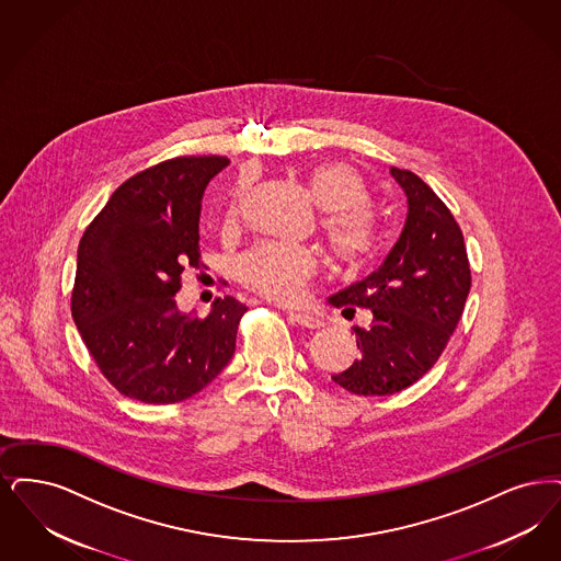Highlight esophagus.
<instances>
[{"label":"esophagus","instance_id":"esophagus-1","mask_svg":"<svg viewBox=\"0 0 561 561\" xmlns=\"http://www.w3.org/2000/svg\"><path fill=\"white\" fill-rule=\"evenodd\" d=\"M289 320L299 324V327H306V329H320L324 327V322L320 318L310 314V312H299V310H291L289 312Z\"/></svg>","mask_w":561,"mask_h":561}]
</instances>
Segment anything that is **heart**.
Here are the masks:
<instances>
[{"label": "heart", "mask_w": 561, "mask_h": 561, "mask_svg": "<svg viewBox=\"0 0 561 561\" xmlns=\"http://www.w3.org/2000/svg\"><path fill=\"white\" fill-rule=\"evenodd\" d=\"M306 182L322 207L320 228L335 260L352 270L373 262L383 247V232L370 211V195L360 173L345 163H320L308 171ZM247 191L249 175H243L228 196V221L239 218ZM317 270L312 249L278 241L253 244L237 262L239 278L249 289L280 304L299 301Z\"/></svg>", "instance_id": "b5f03b06"}]
</instances>
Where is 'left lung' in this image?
Segmentation results:
<instances>
[{
    "mask_svg": "<svg viewBox=\"0 0 561 561\" xmlns=\"http://www.w3.org/2000/svg\"><path fill=\"white\" fill-rule=\"evenodd\" d=\"M409 198L404 230L383 266L331 297V304L373 312L354 327L358 358L333 381L356 396L407 390L438 363L463 317L471 287L463 232L450 209L416 173L391 168Z\"/></svg>",
    "mask_w": 561,
    "mask_h": 561,
    "instance_id": "left-lung-1",
    "label": "left lung"
}]
</instances>
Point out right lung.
Listing matches in <instances>:
<instances>
[{
  "label": "right lung",
  "instance_id": "right-lung-1",
  "mask_svg": "<svg viewBox=\"0 0 561 561\" xmlns=\"http://www.w3.org/2000/svg\"><path fill=\"white\" fill-rule=\"evenodd\" d=\"M228 157H173L111 195L77 249L71 312L115 390L147 404L182 402L230 363L247 306L226 295L211 314L175 308L182 272L198 268L201 198Z\"/></svg>",
  "mask_w": 561,
  "mask_h": 561
}]
</instances>
